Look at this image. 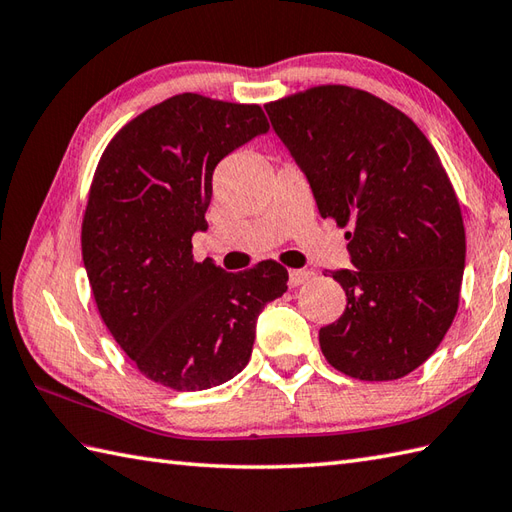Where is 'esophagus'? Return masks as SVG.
Segmentation results:
<instances>
[{
	"label": "esophagus",
	"mask_w": 512,
	"mask_h": 512,
	"mask_svg": "<svg viewBox=\"0 0 512 512\" xmlns=\"http://www.w3.org/2000/svg\"><path fill=\"white\" fill-rule=\"evenodd\" d=\"M309 276H311V271H306V269H291L289 271V287L304 285V282L309 280Z\"/></svg>",
	"instance_id": "1"
}]
</instances>
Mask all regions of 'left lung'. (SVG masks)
<instances>
[{
  "label": "left lung",
  "mask_w": 512,
  "mask_h": 512,
  "mask_svg": "<svg viewBox=\"0 0 512 512\" xmlns=\"http://www.w3.org/2000/svg\"><path fill=\"white\" fill-rule=\"evenodd\" d=\"M265 109L322 219L352 225V267L333 271L346 311L320 328L324 357L361 381L405 377L449 331L467 256L460 203L438 153L405 113L346 85Z\"/></svg>",
  "instance_id": "8db88e82"
}]
</instances>
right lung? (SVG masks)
<instances>
[{"label": "right lung", "instance_id": "add662e5", "mask_svg": "<svg viewBox=\"0 0 512 512\" xmlns=\"http://www.w3.org/2000/svg\"><path fill=\"white\" fill-rule=\"evenodd\" d=\"M258 105L168 98L131 120L102 153L83 219V263L102 322L146 379L177 392L230 381L252 357L256 322L289 274L263 260L227 274L195 263L212 173L265 135Z\"/></svg>", "mask_w": 512, "mask_h": 512}]
</instances>
